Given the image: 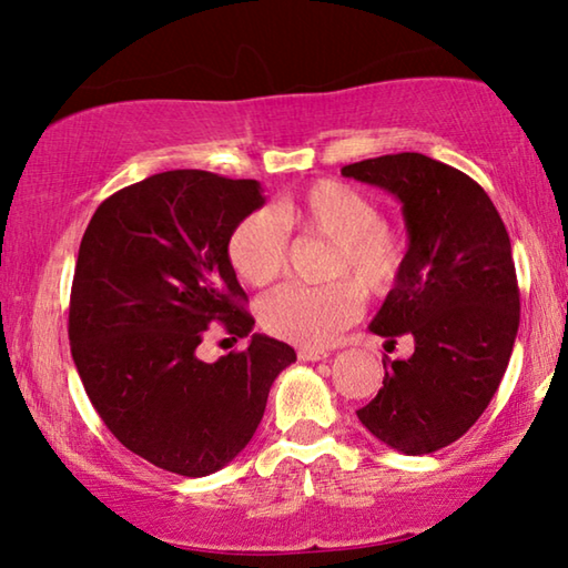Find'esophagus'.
Instances as JSON below:
<instances>
[{"mask_svg":"<svg viewBox=\"0 0 568 568\" xmlns=\"http://www.w3.org/2000/svg\"><path fill=\"white\" fill-rule=\"evenodd\" d=\"M297 358L305 361V363L323 361V358H328V351H323V348H297Z\"/></svg>","mask_w":568,"mask_h":568,"instance_id":"34e87169","label":"esophagus"}]
</instances>
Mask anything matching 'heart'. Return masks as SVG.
Masks as SVG:
<instances>
[{
    "label": "heart",
    "mask_w": 568,
    "mask_h": 568,
    "mask_svg": "<svg viewBox=\"0 0 568 568\" xmlns=\"http://www.w3.org/2000/svg\"><path fill=\"white\" fill-rule=\"evenodd\" d=\"M287 233L331 240L328 285L287 283L257 305L263 328L287 343L323 348L363 311V293L386 297L408 267L406 230L383 220L373 195L341 180H318L283 197L271 213L255 210L233 227L227 257L247 285H267L287 265Z\"/></svg>",
    "instance_id": "heart-1"
}]
</instances>
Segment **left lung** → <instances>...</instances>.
<instances>
[{
    "label": "left lung",
    "mask_w": 568,
    "mask_h": 568,
    "mask_svg": "<svg viewBox=\"0 0 568 568\" xmlns=\"http://www.w3.org/2000/svg\"><path fill=\"white\" fill-rule=\"evenodd\" d=\"M341 172L393 192L410 235L406 273L371 331L393 345L410 335L416 351L383 361V388L355 413L390 448L434 454L480 418L511 358L521 321L511 240L476 180L420 152Z\"/></svg>",
    "instance_id": "left-lung-1"
}]
</instances>
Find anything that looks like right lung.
I'll return each mask as SVG.
<instances>
[{
	"mask_svg": "<svg viewBox=\"0 0 568 568\" xmlns=\"http://www.w3.org/2000/svg\"><path fill=\"white\" fill-rule=\"evenodd\" d=\"M261 205L257 180L170 170L102 200L82 235L70 295L77 373L110 434L172 474L197 478L233 460L295 361L267 335L215 363L195 355L213 323L235 338L253 331L227 237Z\"/></svg>",
	"mask_w": 568,
	"mask_h": 568,
	"instance_id": "add662e5",
	"label": "right lung"
}]
</instances>
